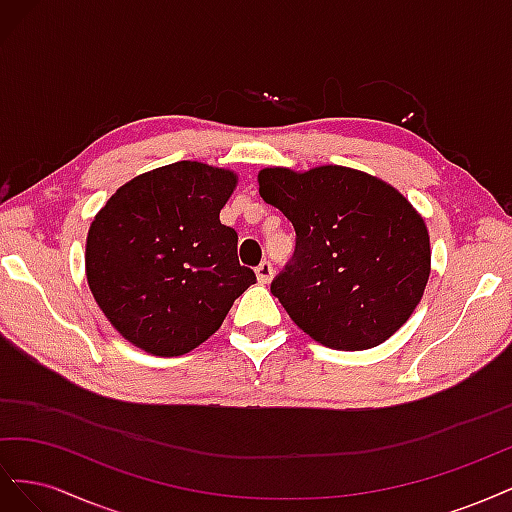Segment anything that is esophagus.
<instances>
[{"mask_svg": "<svg viewBox=\"0 0 512 512\" xmlns=\"http://www.w3.org/2000/svg\"><path fill=\"white\" fill-rule=\"evenodd\" d=\"M256 277H258L260 284H269V282H271V277H273V265H271L269 260H262L260 265L256 267Z\"/></svg>", "mask_w": 512, "mask_h": 512, "instance_id": "1", "label": "esophagus"}]
</instances>
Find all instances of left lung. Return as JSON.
<instances>
[{
	"instance_id": "left-lung-1",
	"label": "left lung",
	"mask_w": 512,
	"mask_h": 512,
	"mask_svg": "<svg viewBox=\"0 0 512 512\" xmlns=\"http://www.w3.org/2000/svg\"><path fill=\"white\" fill-rule=\"evenodd\" d=\"M260 196L294 226V252L271 292L309 337L335 350L389 339L423 297L429 235L391 185L346 166L265 168Z\"/></svg>"
}]
</instances>
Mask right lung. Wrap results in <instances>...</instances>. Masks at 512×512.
<instances>
[{
  "label": "right lung",
  "mask_w": 512,
  "mask_h": 512,
  "mask_svg": "<svg viewBox=\"0 0 512 512\" xmlns=\"http://www.w3.org/2000/svg\"><path fill=\"white\" fill-rule=\"evenodd\" d=\"M237 177L200 162L151 170L119 188L91 222L85 269L113 327L156 356L194 350L256 284L220 222Z\"/></svg>",
  "instance_id": "right-lung-1"
}]
</instances>
